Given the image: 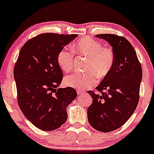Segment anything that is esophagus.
Listing matches in <instances>:
<instances>
[{"mask_svg":"<svg viewBox=\"0 0 154 154\" xmlns=\"http://www.w3.org/2000/svg\"><path fill=\"white\" fill-rule=\"evenodd\" d=\"M77 94H79V95H82V94H85V92L83 91V90H77Z\"/></svg>","mask_w":154,"mask_h":154,"instance_id":"esophagus-1","label":"esophagus"}]
</instances>
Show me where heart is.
Wrapping results in <instances>:
<instances>
[{
  "label": "heart",
  "instance_id": "b5f03b06",
  "mask_svg": "<svg viewBox=\"0 0 154 154\" xmlns=\"http://www.w3.org/2000/svg\"><path fill=\"white\" fill-rule=\"evenodd\" d=\"M77 55L87 58L85 73H74L65 77V86L75 89L90 88L96 84L97 76L103 78L108 75L114 65V54L110 48L103 47L101 42L85 37L72 46ZM57 64L62 71L68 72L72 70L74 56L72 51L62 48L57 55Z\"/></svg>",
  "mask_w": 154,
  "mask_h": 154
}]
</instances>
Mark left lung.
I'll list each match as a JSON object with an SVG mask.
<instances>
[{"mask_svg":"<svg viewBox=\"0 0 154 154\" xmlns=\"http://www.w3.org/2000/svg\"><path fill=\"white\" fill-rule=\"evenodd\" d=\"M95 37L103 39L112 46L114 65L97 87L99 91L106 92L99 95L88 92L93 99L88 108V119L95 130L108 132L124 125L137 107L142 68L135 50L126 38L108 33Z\"/></svg>","mask_w":154,"mask_h":154,"instance_id":"8db88e82","label":"left lung"}]
</instances>
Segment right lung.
Returning <instances> with one entry per match:
<instances>
[{
	"label": "right lung",
	"instance_id": "right-lung-1",
	"mask_svg": "<svg viewBox=\"0 0 154 154\" xmlns=\"http://www.w3.org/2000/svg\"><path fill=\"white\" fill-rule=\"evenodd\" d=\"M77 36L40 34L24 44L19 53L14 70L18 105L26 118L42 130L62 125L67 120V106L77 97L72 88L56 89L63 78L57 55Z\"/></svg>",
	"mask_w": 154,
	"mask_h": 154
}]
</instances>
